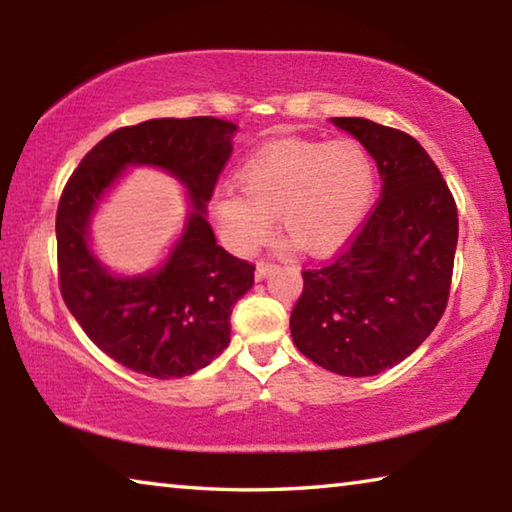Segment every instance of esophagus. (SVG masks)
Segmentation results:
<instances>
[{"label":"esophagus","mask_w":512,"mask_h":512,"mask_svg":"<svg viewBox=\"0 0 512 512\" xmlns=\"http://www.w3.org/2000/svg\"><path fill=\"white\" fill-rule=\"evenodd\" d=\"M275 268V264H271V262H259L257 264V271H255V277L257 280H262V277H266L268 273H271Z\"/></svg>","instance_id":"obj_1"}]
</instances>
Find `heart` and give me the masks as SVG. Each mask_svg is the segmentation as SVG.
I'll list each match as a JSON object with an SVG mask.
<instances>
[{
	"mask_svg": "<svg viewBox=\"0 0 512 512\" xmlns=\"http://www.w3.org/2000/svg\"><path fill=\"white\" fill-rule=\"evenodd\" d=\"M239 192L214 196V219L237 253L264 244L277 216L302 253L325 255L352 237L375 196V162L357 140H280L237 171Z\"/></svg>",
	"mask_w": 512,
	"mask_h": 512,
	"instance_id": "obj_1",
	"label": "heart"
}]
</instances>
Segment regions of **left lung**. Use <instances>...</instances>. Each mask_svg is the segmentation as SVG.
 I'll return each mask as SVG.
<instances>
[{
  "label": "left lung",
  "mask_w": 512,
  "mask_h": 512,
  "mask_svg": "<svg viewBox=\"0 0 512 512\" xmlns=\"http://www.w3.org/2000/svg\"><path fill=\"white\" fill-rule=\"evenodd\" d=\"M375 158L381 194L327 264L302 271L296 348L320 368L368 377L409 357L443 318L458 241L456 201L409 133L332 117Z\"/></svg>",
  "instance_id": "obj_1"
}]
</instances>
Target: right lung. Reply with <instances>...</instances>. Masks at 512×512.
I'll return each instance as SVG.
<instances>
[{
	"label": "right lung",
	"instance_id": "right-lung-1",
	"mask_svg": "<svg viewBox=\"0 0 512 512\" xmlns=\"http://www.w3.org/2000/svg\"><path fill=\"white\" fill-rule=\"evenodd\" d=\"M235 131L214 117L117 128L85 153L60 194V293L88 339L121 366L158 379L187 377L228 348L232 307L253 287L255 264L216 246L205 203L230 160ZM126 163L167 168L184 180L195 205L168 264L131 281L110 276L87 248L93 205Z\"/></svg>",
	"mask_w": 512,
	"mask_h": 512
}]
</instances>
